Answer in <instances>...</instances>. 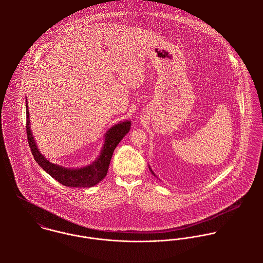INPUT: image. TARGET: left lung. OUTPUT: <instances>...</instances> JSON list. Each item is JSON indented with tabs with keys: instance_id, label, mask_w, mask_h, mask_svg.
Masks as SVG:
<instances>
[{
	"instance_id": "obj_1",
	"label": "left lung",
	"mask_w": 263,
	"mask_h": 263,
	"mask_svg": "<svg viewBox=\"0 0 263 263\" xmlns=\"http://www.w3.org/2000/svg\"><path fill=\"white\" fill-rule=\"evenodd\" d=\"M149 169H150V171H151V172H152V174H154V176H156V174H155V173H154V172H153V170H152V168H151V167H149ZM156 177H157V176H156Z\"/></svg>"
}]
</instances>
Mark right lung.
Listing matches in <instances>:
<instances>
[{"instance_id": "1", "label": "right lung", "mask_w": 263, "mask_h": 263, "mask_svg": "<svg viewBox=\"0 0 263 263\" xmlns=\"http://www.w3.org/2000/svg\"><path fill=\"white\" fill-rule=\"evenodd\" d=\"M130 125V120H123L111 126L104 135V144L100 155L91 164L81 168H66L49 162L38 150L30 129L29 110L26 99V132L31 153L38 165L52 178L65 186L92 187L99 183L107 174L113 152L123 137L129 132Z\"/></svg>"}]
</instances>
